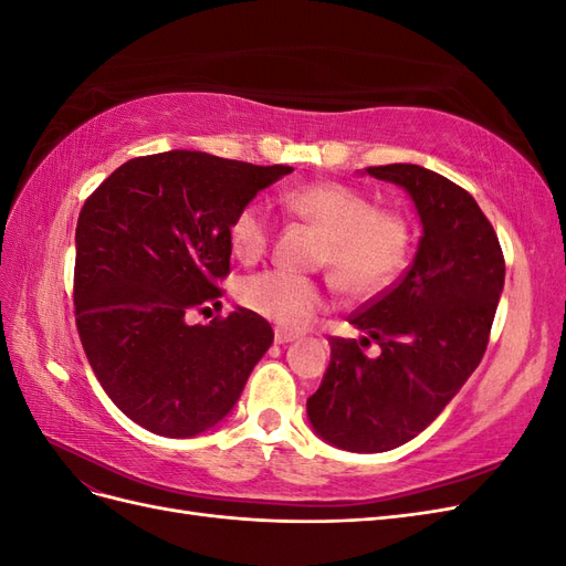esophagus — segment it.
Here are the masks:
<instances>
[{"label": "esophagus", "instance_id": "34e87169", "mask_svg": "<svg viewBox=\"0 0 566 566\" xmlns=\"http://www.w3.org/2000/svg\"><path fill=\"white\" fill-rule=\"evenodd\" d=\"M297 335L295 333H287V331H276L273 333V339H276V345H287V342H293Z\"/></svg>", "mask_w": 566, "mask_h": 566}]
</instances>
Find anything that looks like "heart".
<instances>
[{"label":"heart","instance_id":"1","mask_svg":"<svg viewBox=\"0 0 566 566\" xmlns=\"http://www.w3.org/2000/svg\"><path fill=\"white\" fill-rule=\"evenodd\" d=\"M285 208L325 238L321 262L354 297H373L397 281L408 264L410 224L397 210H385L354 186L339 181L306 184L283 196ZM273 221L262 202L238 208L229 224V243L243 262L266 252ZM241 302L250 312L287 331H302L328 304L325 290L297 273L271 269L241 285Z\"/></svg>","mask_w":566,"mask_h":566}]
</instances>
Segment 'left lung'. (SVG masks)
Wrapping results in <instances>:
<instances>
[{"instance_id":"1","label":"left lung","mask_w":566,"mask_h":566,"mask_svg":"<svg viewBox=\"0 0 566 566\" xmlns=\"http://www.w3.org/2000/svg\"><path fill=\"white\" fill-rule=\"evenodd\" d=\"M413 198L422 235L413 264L331 337V366L306 399L314 432L337 449L382 453L418 437L482 361L505 283V260L476 200L420 165L366 167ZM375 340L381 354L363 347Z\"/></svg>"}]
</instances>
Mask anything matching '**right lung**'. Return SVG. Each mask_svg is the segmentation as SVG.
I'll return each mask as SVG.
<instances>
[{
    "instance_id": "add662e5",
    "label": "right lung",
    "mask_w": 566,
    "mask_h": 566,
    "mask_svg": "<svg viewBox=\"0 0 566 566\" xmlns=\"http://www.w3.org/2000/svg\"><path fill=\"white\" fill-rule=\"evenodd\" d=\"M293 172L200 150H167L119 165L84 202L75 231V323L113 403L148 432L188 439L229 416L271 325L221 310L229 224L262 188Z\"/></svg>"
}]
</instances>
